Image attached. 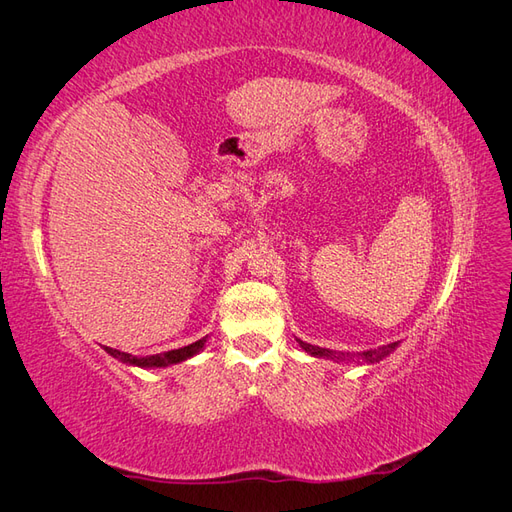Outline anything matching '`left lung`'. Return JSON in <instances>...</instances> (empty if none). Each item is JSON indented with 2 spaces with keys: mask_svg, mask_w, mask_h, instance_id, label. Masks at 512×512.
<instances>
[{
  "mask_svg": "<svg viewBox=\"0 0 512 512\" xmlns=\"http://www.w3.org/2000/svg\"><path fill=\"white\" fill-rule=\"evenodd\" d=\"M297 344L309 356H316V359H329V361H335V363H367V365H374V363L384 361L386 356L393 354L395 348L399 346V342H393V344L369 348V350H363V352H344V350H329V348L312 346V344H307V342H301V339H297Z\"/></svg>",
  "mask_w": 512,
  "mask_h": 512,
  "instance_id": "left-lung-1",
  "label": "left lung"
}]
</instances>
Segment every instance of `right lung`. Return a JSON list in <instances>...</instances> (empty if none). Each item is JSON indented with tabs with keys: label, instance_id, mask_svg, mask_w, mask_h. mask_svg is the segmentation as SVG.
<instances>
[{
	"label": "right lung",
	"instance_id": "right-lung-1",
	"mask_svg": "<svg viewBox=\"0 0 512 512\" xmlns=\"http://www.w3.org/2000/svg\"><path fill=\"white\" fill-rule=\"evenodd\" d=\"M207 339L209 335H205L203 339H198V342L190 344V346H183L177 350H168V352H160V354H149V356H134L130 352H121L115 348H108L102 346L106 354H111L113 359L126 363L130 367H141V369H158V367H170V365H177V363H185L192 356H196L200 350L207 346Z\"/></svg>",
	"mask_w": 512,
	"mask_h": 512
}]
</instances>
